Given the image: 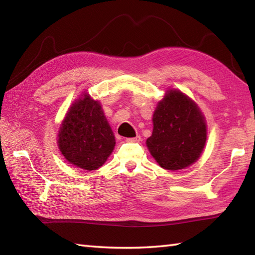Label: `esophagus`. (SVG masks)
<instances>
[{
  "mask_svg": "<svg viewBox=\"0 0 255 255\" xmlns=\"http://www.w3.org/2000/svg\"><path fill=\"white\" fill-rule=\"evenodd\" d=\"M126 140L128 142H140L141 141V138H140V136H136L133 138H127Z\"/></svg>",
  "mask_w": 255,
  "mask_h": 255,
  "instance_id": "obj_1",
  "label": "esophagus"
}]
</instances>
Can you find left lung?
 <instances>
[{"instance_id": "1", "label": "left lung", "mask_w": 255, "mask_h": 255, "mask_svg": "<svg viewBox=\"0 0 255 255\" xmlns=\"http://www.w3.org/2000/svg\"><path fill=\"white\" fill-rule=\"evenodd\" d=\"M152 134L147 139L151 155L165 170L192 165L207 140V125L198 105L176 89L165 92L152 117Z\"/></svg>"}]
</instances>
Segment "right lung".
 Instances as JSON below:
<instances>
[{"label":"right lung","instance_id":"right-lung-1","mask_svg":"<svg viewBox=\"0 0 255 255\" xmlns=\"http://www.w3.org/2000/svg\"><path fill=\"white\" fill-rule=\"evenodd\" d=\"M58 147L74 166L94 171L115 148V136L101 103L83 93L70 106L58 132Z\"/></svg>","mask_w":255,"mask_h":255}]
</instances>
